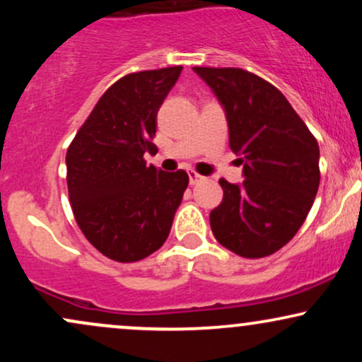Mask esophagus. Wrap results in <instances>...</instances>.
Segmentation results:
<instances>
[{"mask_svg": "<svg viewBox=\"0 0 362 362\" xmlns=\"http://www.w3.org/2000/svg\"><path fill=\"white\" fill-rule=\"evenodd\" d=\"M189 180H190V185H197V184H201V182H204L206 178L202 175H199V173L190 172L189 173Z\"/></svg>", "mask_w": 362, "mask_h": 362, "instance_id": "1", "label": "esophagus"}]
</instances>
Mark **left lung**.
Masks as SVG:
<instances>
[{
    "mask_svg": "<svg viewBox=\"0 0 362 362\" xmlns=\"http://www.w3.org/2000/svg\"><path fill=\"white\" fill-rule=\"evenodd\" d=\"M228 122L230 146L243 165L240 184L224 178L211 230L236 255H272L298 233L320 185L317 139L276 86L238 68H192Z\"/></svg>",
    "mask_w": 362,
    "mask_h": 362,
    "instance_id": "1",
    "label": "left lung"
}]
</instances>
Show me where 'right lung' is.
<instances>
[{
    "label": "right lung",
    "mask_w": 362,
    "mask_h": 362,
    "mask_svg": "<svg viewBox=\"0 0 362 362\" xmlns=\"http://www.w3.org/2000/svg\"><path fill=\"white\" fill-rule=\"evenodd\" d=\"M182 66L132 73L103 93L66 153L68 192L86 240L117 262H138L167 242L189 185L184 170L146 165L156 115Z\"/></svg>",
    "instance_id": "add662e5"
}]
</instances>
